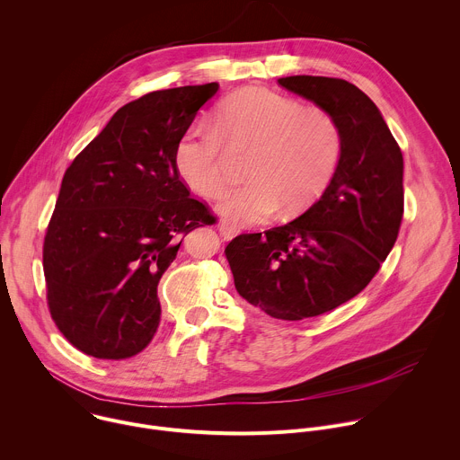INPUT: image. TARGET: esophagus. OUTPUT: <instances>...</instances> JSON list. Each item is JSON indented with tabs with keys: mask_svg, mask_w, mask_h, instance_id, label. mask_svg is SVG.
Wrapping results in <instances>:
<instances>
[{
	"mask_svg": "<svg viewBox=\"0 0 460 460\" xmlns=\"http://www.w3.org/2000/svg\"><path fill=\"white\" fill-rule=\"evenodd\" d=\"M217 230H219V234H221L225 239H232V237H235V235L239 234V228H237L235 225L225 221V219H221V221L217 223Z\"/></svg>",
	"mask_w": 460,
	"mask_h": 460,
	"instance_id": "obj_1",
	"label": "esophagus"
}]
</instances>
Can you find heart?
<instances>
[{
    "mask_svg": "<svg viewBox=\"0 0 460 460\" xmlns=\"http://www.w3.org/2000/svg\"><path fill=\"white\" fill-rule=\"evenodd\" d=\"M214 123L182 134L173 163L192 192L216 198L226 181L228 150L253 148L250 182L219 201V212L241 225H261L281 208L287 216L306 212L326 192L342 155L341 128L326 111L266 88L234 92L219 103Z\"/></svg>",
    "mask_w": 460,
    "mask_h": 460,
    "instance_id": "1",
    "label": "heart"
}]
</instances>
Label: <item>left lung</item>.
Listing matches in <instances>:
<instances>
[{
	"instance_id": "left-lung-1",
	"label": "left lung",
	"mask_w": 460,
	"mask_h": 460,
	"mask_svg": "<svg viewBox=\"0 0 460 460\" xmlns=\"http://www.w3.org/2000/svg\"><path fill=\"white\" fill-rule=\"evenodd\" d=\"M279 84L337 121L342 155L314 207L262 235H237L225 253L243 299L270 317L301 321L349 301L379 271L401 228L404 163L381 111L355 84L323 75Z\"/></svg>"
}]
</instances>
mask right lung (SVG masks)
<instances>
[{
    "mask_svg": "<svg viewBox=\"0 0 460 460\" xmlns=\"http://www.w3.org/2000/svg\"><path fill=\"white\" fill-rule=\"evenodd\" d=\"M217 83L189 84L121 107L66 168L43 244L50 315L96 358H128L159 319L157 285L187 235L216 219L190 198L173 154Z\"/></svg>",
    "mask_w": 460,
    "mask_h": 460,
    "instance_id": "obj_1",
    "label": "right lung"
}]
</instances>
